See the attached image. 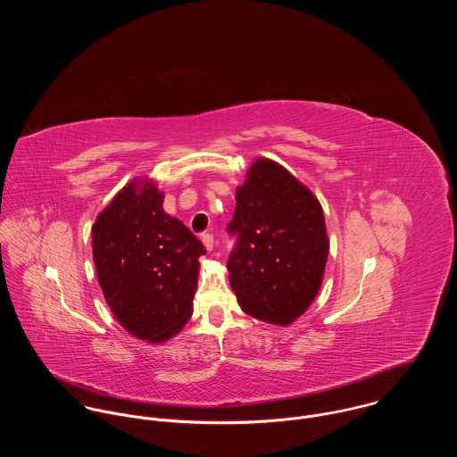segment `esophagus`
<instances>
[{"instance_id":"obj_1","label":"esophagus","mask_w":457,"mask_h":457,"mask_svg":"<svg viewBox=\"0 0 457 457\" xmlns=\"http://www.w3.org/2000/svg\"><path fill=\"white\" fill-rule=\"evenodd\" d=\"M200 241L204 243V246H205L207 252L212 250V246H214V237H212V234H207V232L200 234Z\"/></svg>"}]
</instances>
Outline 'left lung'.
Listing matches in <instances>:
<instances>
[{
	"mask_svg": "<svg viewBox=\"0 0 457 457\" xmlns=\"http://www.w3.org/2000/svg\"><path fill=\"white\" fill-rule=\"evenodd\" d=\"M236 246L227 262L241 310L288 326L317 297L328 255L319 198L285 167L259 158L236 192L228 223Z\"/></svg>",
	"mask_w": 457,
	"mask_h": 457,
	"instance_id": "8db88e82",
	"label": "left lung"
}]
</instances>
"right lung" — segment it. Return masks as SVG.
I'll use <instances>...</instances> for the list:
<instances>
[{
	"label": "right lung",
	"mask_w": 457,
	"mask_h": 457,
	"mask_svg": "<svg viewBox=\"0 0 457 457\" xmlns=\"http://www.w3.org/2000/svg\"><path fill=\"white\" fill-rule=\"evenodd\" d=\"M149 179L129 183L93 225V261L104 297L118 322L138 339L176 336L194 310L204 245L163 211Z\"/></svg>",
	"instance_id": "1"
}]
</instances>
